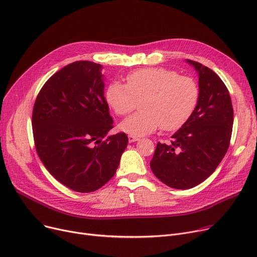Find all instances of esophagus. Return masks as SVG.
Segmentation results:
<instances>
[{
  "label": "esophagus",
  "instance_id": "1",
  "mask_svg": "<svg viewBox=\"0 0 257 257\" xmlns=\"http://www.w3.org/2000/svg\"><path fill=\"white\" fill-rule=\"evenodd\" d=\"M139 140H140L139 137L132 136V135L128 136V141H130V143H133V142H136V141H139Z\"/></svg>",
  "mask_w": 257,
  "mask_h": 257
}]
</instances>
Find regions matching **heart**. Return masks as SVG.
Returning a JSON list of instances; mask_svg holds the SVG:
<instances>
[{
  "label": "heart",
  "mask_w": 257,
  "mask_h": 257,
  "mask_svg": "<svg viewBox=\"0 0 257 257\" xmlns=\"http://www.w3.org/2000/svg\"><path fill=\"white\" fill-rule=\"evenodd\" d=\"M142 112L120 122L119 128L132 136H145L157 127L164 131L180 128L193 113L199 100V87L193 79L178 76L164 68L140 69L130 73L125 85L111 82L105 100L116 115L124 116L141 101Z\"/></svg>",
  "instance_id": "heart-1"
}]
</instances>
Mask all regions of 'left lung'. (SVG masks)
Listing matches in <instances>:
<instances>
[{
  "mask_svg": "<svg viewBox=\"0 0 257 257\" xmlns=\"http://www.w3.org/2000/svg\"><path fill=\"white\" fill-rule=\"evenodd\" d=\"M186 63L199 76V100L171 143H157L150 162L157 178L176 189L199 185L216 170L228 149L233 123L230 95L219 76L197 62Z\"/></svg>",
  "mask_w": 257,
  "mask_h": 257,
  "instance_id": "1",
  "label": "left lung"
}]
</instances>
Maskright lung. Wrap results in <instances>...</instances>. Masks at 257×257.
Instances as JSON below:
<instances>
[{"mask_svg":"<svg viewBox=\"0 0 257 257\" xmlns=\"http://www.w3.org/2000/svg\"><path fill=\"white\" fill-rule=\"evenodd\" d=\"M102 66L72 63L52 75L33 110L37 153L54 178L78 192L101 188L115 175L127 136H107L113 119Z\"/></svg>","mask_w":257,"mask_h":257,"instance_id":"1","label":"right lung"}]
</instances>
